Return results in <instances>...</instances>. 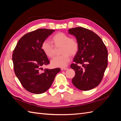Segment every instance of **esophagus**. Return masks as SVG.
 <instances>
[{
    "label": "esophagus",
    "instance_id": "1",
    "mask_svg": "<svg viewBox=\"0 0 121 121\" xmlns=\"http://www.w3.org/2000/svg\"><path fill=\"white\" fill-rule=\"evenodd\" d=\"M67 69H68V68L67 67H63V68H61V69L62 70V71H65V70H67Z\"/></svg>",
    "mask_w": 121,
    "mask_h": 121
}]
</instances>
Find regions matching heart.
<instances>
[{
  "mask_svg": "<svg viewBox=\"0 0 121 121\" xmlns=\"http://www.w3.org/2000/svg\"><path fill=\"white\" fill-rule=\"evenodd\" d=\"M53 45L47 40L44 41L41 45V48L47 57L52 58L54 57L56 48H60L62 54L55 57L51 61V65L55 67H65L71 59V57L76 55L79 50V43L75 38L64 32L56 33L52 38Z\"/></svg>",
  "mask_w": 121,
  "mask_h": 121,
  "instance_id": "obj_1",
  "label": "heart"
}]
</instances>
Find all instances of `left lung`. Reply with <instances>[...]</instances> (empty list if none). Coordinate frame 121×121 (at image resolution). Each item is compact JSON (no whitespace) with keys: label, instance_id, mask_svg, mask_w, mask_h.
<instances>
[{"label":"left lung","instance_id":"1","mask_svg":"<svg viewBox=\"0 0 121 121\" xmlns=\"http://www.w3.org/2000/svg\"><path fill=\"white\" fill-rule=\"evenodd\" d=\"M79 43V50L71 67L75 75L72 83L78 89L88 91L100 83L108 65V50L99 36L83 27L69 30Z\"/></svg>","mask_w":121,"mask_h":121}]
</instances>
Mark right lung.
I'll list each match as a JSON object with an SVG mask.
<instances>
[{
  "mask_svg": "<svg viewBox=\"0 0 121 121\" xmlns=\"http://www.w3.org/2000/svg\"><path fill=\"white\" fill-rule=\"evenodd\" d=\"M55 30L39 29L27 33L19 39L13 50L15 74L22 86L32 93L46 92L60 71V68L40 71L42 66L50 63L41 48L42 43Z\"/></svg>",
  "mask_w": 121,
  "mask_h": 121,
  "instance_id": "1",
  "label": "right lung"
}]
</instances>
